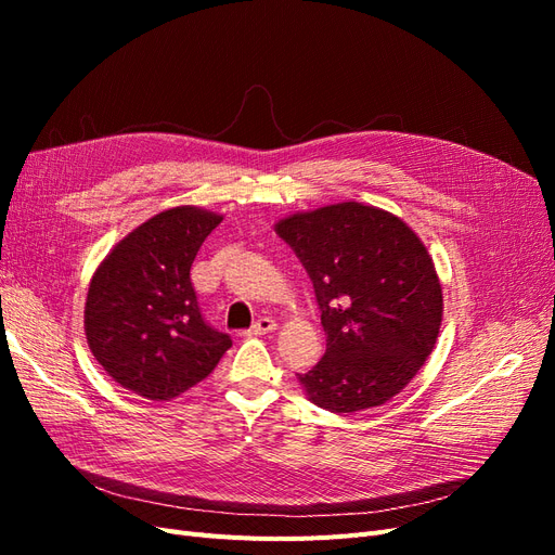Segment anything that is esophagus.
Segmentation results:
<instances>
[{
    "mask_svg": "<svg viewBox=\"0 0 555 555\" xmlns=\"http://www.w3.org/2000/svg\"><path fill=\"white\" fill-rule=\"evenodd\" d=\"M275 322L271 317H261V319H257L255 324L249 326V331H247V335H266V333H273L275 331Z\"/></svg>",
    "mask_w": 555,
    "mask_h": 555,
    "instance_id": "1",
    "label": "esophagus"
}]
</instances>
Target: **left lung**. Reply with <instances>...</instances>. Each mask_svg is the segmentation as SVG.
<instances>
[{
    "label": "left lung",
    "instance_id": "obj_1",
    "mask_svg": "<svg viewBox=\"0 0 555 555\" xmlns=\"http://www.w3.org/2000/svg\"><path fill=\"white\" fill-rule=\"evenodd\" d=\"M275 233L308 271L326 351L298 375L314 405L363 412L398 396L438 343L442 284L398 215L345 201L282 217Z\"/></svg>",
    "mask_w": 555,
    "mask_h": 555
}]
</instances>
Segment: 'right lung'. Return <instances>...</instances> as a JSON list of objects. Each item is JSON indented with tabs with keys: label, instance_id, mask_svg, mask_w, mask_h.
Returning a JSON list of instances; mask_svg holds the SVG:
<instances>
[{
	"label": "right lung",
	"instance_id": "right-lung-1",
	"mask_svg": "<svg viewBox=\"0 0 555 555\" xmlns=\"http://www.w3.org/2000/svg\"><path fill=\"white\" fill-rule=\"evenodd\" d=\"M222 215L169 208L133 229L96 266L86 298L94 359L122 389L171 400L206 379L231 347L201 317L190 268Z\"/></svg>",
	"mask_w": 555,
	"mask_h": 555
}]
</instances>
